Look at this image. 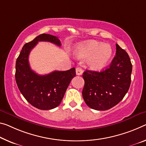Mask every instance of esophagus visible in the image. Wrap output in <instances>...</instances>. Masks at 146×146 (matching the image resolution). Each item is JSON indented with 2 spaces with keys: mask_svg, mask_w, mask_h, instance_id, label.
Segmentation results:
<instances>
[{
  "mask_svg": "<svg viewBox=\"0 0 146 146\" xmlns=\"http://www.w3.org/2000/svg\"><path fill=\"white\" fill-rule=\"evenodd\" d=\"M83 73V70L81 68H80V67H78V68H76V74H77V75H82Z\"/></svg>",
  "mask_w": 146,
  "mask_h": 146,
  "instance_id": "34e87169",
  "label": "esophagus"
}]
</instances>
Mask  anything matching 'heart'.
I'll return each mask as SVG.
<instances>
[{
	"instance_id": "heart-1",
	"label": "heart",
	"mask_w": 146,
	"mask_h": 146,
	"mask_svg": "<svg viewBox=\"0 0 146 146\" xmlns=\"http://www.w3.org/2000/svg\"><path fill=\"white\" fill-rule=\"evenodd\" d=\"M75 54L78 58H88V64L94 70H100L108 64L112 56V48L110 45L90 40L78 44Z\"/></svg>"
}]
</instances>
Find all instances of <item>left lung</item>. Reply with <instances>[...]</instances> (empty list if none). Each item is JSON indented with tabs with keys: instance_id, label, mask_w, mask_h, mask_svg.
<instances>
[{
	"instance_id": "obj_1",
	"label": "left lung",
	"mask_w": 146,
	"mask_h": 146,
	"mask_svg": "<svg viewBox=\"0 0 146 146\" xmlns=\"http://www.w3.org/2000/svg\"><path fill=\"white\" fill-rule=\"evenodd\" d=\"M132 64L125 50L116 44V53L110 67L101 72L83 73L82 97L92 109L106 110L121 101L129 89Z\"/></svg>"
}]
</instances>
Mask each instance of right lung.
<instances>
[{
    "label": "right lung",
    "instance_id": "obj_1",
    "mask_svg": "<svg viewBox=\"0 0 146 146\" xmlns=\"http://www.w3.org/2000/svg\"><path fill=\"white\" fill-rule=\"evenodd\" d=\"M38 41H48L61 45L58 37L47 34L37 36L25 44L15 64V80L21 93L32 106L40 110L57 107L72 78L75 77V68L68 71H54L45 75H38L30 67L29 56Z\"/></svg>",
    "mask_w": 146,
    "mask_h": 146
}]
</instances>
